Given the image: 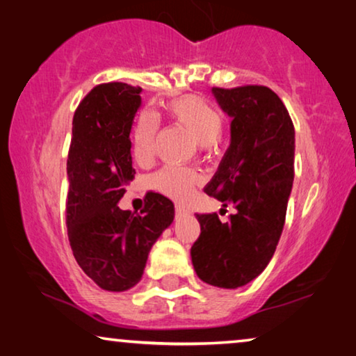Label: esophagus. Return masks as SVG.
Instances as JSON below:
<instances>
[{
    "label": "esophagus",
    "mask_w": 356,
    "mask_h": 356,
    "mask_svg": "<svg viewBox=\"0 0 356 356\" xmlns=\"http://www.w3.org/2000/svg\"><path fill=\"white\" fill-rule=\"evenodd\" d=\"M187 213H190V211L185 206L182 204H177L176 206V216L177 217H182V216H187Z\"/></svg>",
    "instance_id": "1"
}]
</instances>
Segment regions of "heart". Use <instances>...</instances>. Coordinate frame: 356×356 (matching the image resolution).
I'll return each instance as SVG.
<instances>
[{"instance_id": "b5f03b06", "label": "heart", "mask_w": 356, "mask_h": 356, "mask_svg": "<svg viewBox=\"0 0 356 356\" xmlns=\"http://www.w3.org/2000/svg\"><path fill=\"white\" fill-rule=\"evenodd\" d=\"M166 115L193 134L201 144H216L225 128V115L211 101L198 95L169 99L163 106ZM156 120L150 112L139 115L133 131V154L138 160H147L154 152L156 138ZM198 172L188 168L165 166L152 176V185L176 200H185L198 182Z\"/></svg>"}]
</instances>
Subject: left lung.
<instances>
[{
  "instance_id": "left-lung-1",
  "label": "left lung",
  "mask_w": 356,
  "mask_h": 356,
  "mask_svg": "<svg viewBox=\"0 0 356 356\" xmlns=\"http://www.w3.org/2000/svg\"><path fill=\"white\" fill-rule=\"evenodd\" d=\"M212 93L233 120L229 147L204 191L236 213L227 223L216 212L196 213L201 234L190 253L202 282L238 289L263 273L279 244L295 179V127L268 87Z\"/></svg>"
}]
</instances>
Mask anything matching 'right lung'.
Segmentation results:
<instances>
[{"label":"right lung","instance_id":"right-lung-1","mask_svg":"<svg viewBox=\"0 0 356 356\" xmlns=\"http://www.w3.org/2000/svg\"><path fill=\"white\" fill-rule=\"evenodd\" d=\"M140 87L99 83L74 112L67 154V238L76 261L107 291H125L144 274L149 252L174 220V204L149 191L140 212L117 202L136 171L131 125L140 107Z\"/></svg>","mask_w":356,"mask_h":356}]
</instances>
